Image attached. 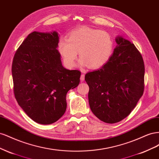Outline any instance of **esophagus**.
I'll use <instances>...</instances> for the list:
<instances>
[{"instance_id": "obj_1", "label": "esophagus", "mask_w": 159, "mask_h": 159, "mask_svg": "<svg viewBox=\"0 0 159 159\" xmlns=\"http://www.w3.org/2000/svg\"><path fill=\"white\" fill-rule=\"evenodd\" d=\"M85 80V75L84 74H81L80 77V80L81 81H84Z\"/></svg>"}]
</instances>
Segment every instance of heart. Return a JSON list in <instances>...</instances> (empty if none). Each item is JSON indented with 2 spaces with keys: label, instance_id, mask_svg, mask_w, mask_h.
Masks as SVG:
<instances>
[{
  "label": "heart",
  "instance_id": "b5f03b06",
  "mask_svg": "<svg viewBox=\"0 0 159 159\" xmlns=\"http://www.w3.org/2000/svg\"><path fill=\"white\" fill-rule=\"evenodd\" d=\"M114 42L109 33L89 27H81L72 30L67 38H61L58 50L68 68H73L78 57L81 66L98 68L109 60Z\"/></svg>",
  "mask_w": 159,
  "mask_h": 159
}]
</instances>
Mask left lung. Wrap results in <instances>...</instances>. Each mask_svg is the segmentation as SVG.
<instances>
[{
    "label": "left lung",
    "instance_id": "obj_1",
    "mask_svg": "<svg viewBox=\"0 0 159 159\" xmlns=\"http://www.w3.org/2000/svg\"><path fill=\"white\" fill-rule=\"evenodd\" d=\"M102 68L88 72V99L91 111L101 121L115 123L127 117L143 94L145 66L134 45L122 36Z\"/></svg>",
    "mask_w": 159,
    "mask_h": 159
}]
</instances>
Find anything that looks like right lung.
Segmentation results:
<instances>
[{
	"label": "right lung",
	"instance_id": "1",
	"mask_svg": "<svg viewBox=\"0 0 159 159\" xmlns=\"http://www.w3.org/2000/svg\"><path fill=\"white\" fill-rule=\"evenodd\" d=\"M56 31L30 33L14 54L12 74L18 105L35 122L48 125L66 111V94L80 84L81 72L64 68Z\"/></svg>",
	"mask_w": 159,
	"mask_h": 159
}]
</instances>
